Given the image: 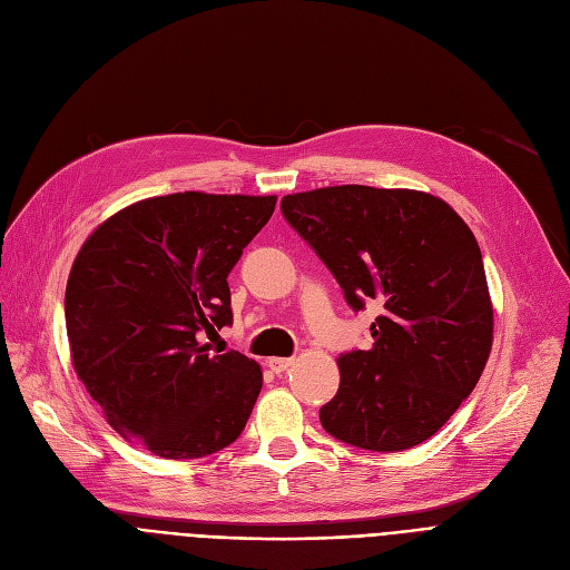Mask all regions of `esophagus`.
I'll use <instances>...</instances> for the list:
<instances>
[{
    "label": "esophagus",
    "instance_id": "34e87169",
    "mask_svg": "<svg viewBox=\"0 0 570 570\" xmlns=\"http://www.w3.org/2000/svg\"><path fill=\"white\" fill-rule=\"evenodd\" d=\"M267 364H269V370H272L274 374H282V372H286L288 366L293 364V357H269Z\"/></svg>",
    "mask_w": 570,
    "mask_h": 570
}]
</instances>
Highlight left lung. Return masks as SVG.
<instances>
[{"label": "left lung", "mask_w": 570, "mask_h": 570, "mask_svg": "<svg viewBox=\"0 0 570 570\" xmlns=\"http://www.w3.org/2000/svg\"><path fill=\"white\" fill-rule=\"evenodd\" d=\"M288 225L332 269L353 309L376 301L372 347L341 355L320 410L347 445L400 452L443 429L492 351V301L473 232L416 189L322 187L282 198Z\"/></svg>", "instance_id": "1"}]
</instances>
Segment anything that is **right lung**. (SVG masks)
Returning <instances> with one entry per match:
<instances>
[{"instance_id": "obj_1", "label": "right lung", "mask_w": 570, "mask_h": 570, "mask_svg": "<svg viewBox=\"0 0 570 570\" xmlns=\"http://www.w3.org/2000/svg\"><path fill=\"white\" fill-rule=\"evenodd\" d=\"M277 196L185 191L137 200L87 236L66 284L72 370L108 424L165 459H196L242 435L261 364L210 355L232 322V267Z\"/></svg>"}]
</instances>
